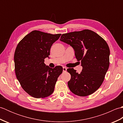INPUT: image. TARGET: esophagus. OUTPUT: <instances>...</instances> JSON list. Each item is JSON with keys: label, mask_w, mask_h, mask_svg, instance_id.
Wrapping results in <instances>:
<instances>
[{"label": "esophagus", "mask_w": 123, "mask_h": 123, "mask_svg": "<svg viewBox=\"0 0 123 123\" xmlns=\"http://www.w3.org/2000/svg\"><path fill=\"white\" fill-rule=\"evenodd\" d=\"M67 68L66 67H63V71L64 72H66L67 71Z\"/></svg>", "instance_id": "1"}]
</instances>
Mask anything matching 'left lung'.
<instances>
[{"instance_id":"1","label":"left lung","mask_w":123,"mask_h":123,"mask_svg":"<svg viewBox=\"0 0 123 123\" xmlns=\"http://www.w3.org/2000/svg\"><path fill=\"white\" fill-rule=\"evenodd\" d=\"M60 41L72 47L82 67L80 74L74 68L67 69L71 74L68 82L70 91L82 97L95 92L103 83L109 68L110 50L107 43L89 30L63 34Z\"/></svg>"}]
</instances>
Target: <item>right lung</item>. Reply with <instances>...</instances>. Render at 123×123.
Listing matches in <instances>:
<instances>
[{
	"label": "right lung",
	"mask_w": 123,
	"mask_h": 123,
	"mask_svg": "<svg viewBox=\"0 0 123 123\" xmlns=\"http://www.w3.org/2000/svg\"><path fill=\"white\" fill-rule=\"evenodd\" d=\"M61 35L33 31L26 35L16 48V75L22 88L33 97L43 98L50 96L63 71L61 66L53 69L44 63V59L49 55L52 44Z\"/></svg>",
	"instance_id": "add662e5"
}]
</instances>
